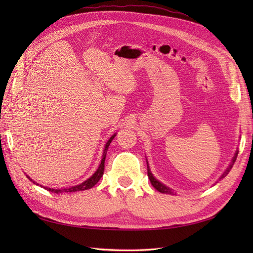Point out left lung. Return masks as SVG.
I'll use <instances>...</instances> for the list:
<instances>
[{
	"mask_svg": "<svg viewBox=\"0 0 253 253\" xmlns=\"http://www.w3.org/2000/svg\"><path fill=\"white\" fill-rule=\"evenodd\" d=\"M237 155H238V152H236V154H235V157L233 158V161H232V163H230V165L228 166V169L224 171V174L221 176V179L222 178H224L225 176H226L228 173H229V170L232 169V168H233V165H234V163H235V161H236V159H237ZM147 166H148V177H149V179H150V181H151V185L155 188V189H157L158 191H160V192H162V193H168V195H171V193H173V191H171V189H169V187H166L165 185H163L162 182H160L159 180H157L153 177V175H152V173H151V170H150V169H149V165H148V162H147Z\"/></svg>",
	"mask_w": 253,
	"mask_h": 253,
	"instance_id": "left-lung-1",
	"label": "left lung"
}]
</instances>
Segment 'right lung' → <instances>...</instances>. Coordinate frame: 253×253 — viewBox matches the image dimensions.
<instances>
[{
    "label": "right lung",
    "instance_id": "add662e5",
    "mask_svg": "<svg viewBox=\"0 0 253 253\" xmlns=\"http://www.w3.org/2000/svg\"><path fill=\"white\" fill-rule=\"evenodd\" d=\"M115 135H113L110 139L109 141L106 142L105 144V148H104V151H103V157H102V161H101V164L99 166V169H96L95 173L90 177L89 179H87L85 181H84L83 184L80 185H77V186H74V187H71V188H64V189H53V188H47V187H44V189L49 190L51 192H55V193H61V192H75V191H82V190H87V189H90V188H92L96 182H98L100 180V178L102 177V175H103L104 173V162H105V155H106V152H107V149H109V146L110 143L112 142L113 139H114ZM29 178V176H27ZM30 179V178H29ZM31 180V179H30ZM35 182V181H34ZM36 185H38L37 182H35Z\"/></svg>",
    "mask_w": 253,
    "mask_h": 253
}]
</instances>
